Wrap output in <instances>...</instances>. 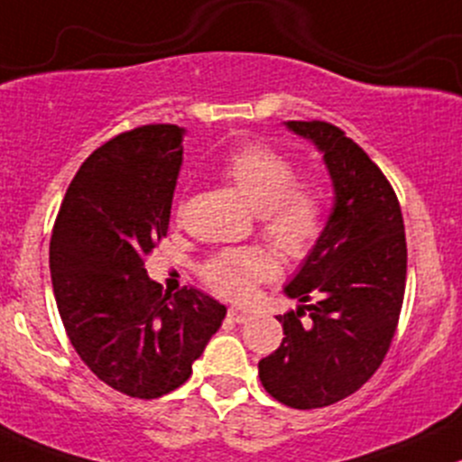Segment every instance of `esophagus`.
Segmentation results:
<instances>
[{
	"instance_id": "esophagus-1",
	"label": "esophagus",
	"mask_w": 462,
	"mask_h": 462,
	"mask_svg": "<svg viewBox=\"0 0 462 462\" xmlns=\"http://www.w3.org/2000/svg\"><path fill=\"white\" fill-rule=\"evenodd\" d=\"M227 318H230L232 322H245V320H250V313L247 311H243V309H239V307H230L227 309Z\"/></svg>"
}]
</instances>
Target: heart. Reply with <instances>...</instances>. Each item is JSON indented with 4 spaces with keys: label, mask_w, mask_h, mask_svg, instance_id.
Returning <instances> with one entry per match:
<instances>
[{
    "label": "heart",
    "mask_w": 462,
    "mask_h": 462,
    "mask_svg": "<svg viewBox=\"0 0 462 462\" xmlns=\"http://www.w3.org/2000/svg\"><path fill=\"white\" fill-rule=\"evenodd\" d=\"M221 177L258 212L261 232L278 252L298 261L313 250L324 227L320 177H298L287 155L261 142L232 151L223 162ZM276 272V254L263 245H250L217 252L201 267V278L219 296L243 300L256 282L270 281Z\"/></svg>",
    "instance_id": "1"
}]
</instances>
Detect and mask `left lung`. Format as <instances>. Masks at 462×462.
<instances>
[{
  "label": "left lung",
  "instance_id": "8db88e82",
  "mask_svg": "<svg viewBox=\"0 0 462 462\" xmlns=\"http://www.w3.org/2000/svg\"><path fill=\"white\" fill-rule=\"evenodd\" d=\"M285 125L320 151L336 199L285 287L302 305L278 316L285 337L258 362V377L276 402L313 410L346 399L382 366L402 313L408 250L397 195L362 146L322 120Z\"/></svg>",
  "mask_w": 462,
  "mask_h": 462
}]
</instances>
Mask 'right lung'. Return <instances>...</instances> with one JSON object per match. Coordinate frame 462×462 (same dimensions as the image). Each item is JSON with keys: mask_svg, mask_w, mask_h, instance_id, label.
<instances>
[{"mask_svg": "<svg viewBox=\"0 0 462 462\" xmlns=\"http://www.w3.org/2000/svg\"><path fill=\"white\" fill-rule=\"evenodd\" d=\"M184 129L144 125L96 149L69 184L50 241L69 342L100 382L138 399L180 388L226 318L199 289L162 291L144 261L166 236Z\"/></svg>", "mask_w": 462, "mask_h": 462, "instance_id": "1", "label": "right lung"}]
</instances>
